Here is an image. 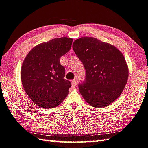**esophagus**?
I'll return each instance as SVG.
<instances>
[{"mask_svg":"<svg viewBox=\"0 0 148 148\" xmlns=\"http://www.w3.org/2000/svg\"><path fill=\"white\" fill-rule=\"evenodd\" d=\"M77 83L76 82V80L74 79V80H73V81L71 82V85H72V87H76V86L77 85Z\"/></svg>","mask_w":148,"mask_h":148,"instance_id":"1","label":"esophagus"}]
</instances>
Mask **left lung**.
Listing matches in <instances>:
<instances>
[{
  "mask_svg": "<svg viewBox=\"0 0 148 148\" xmlns=\"http://www.w3.org/2000/svg\"><path fill=\"white\" fill-rule=\"evenodd\" d=\"M72 48L86 71L79 90L85 100L95 107H106L122 94L129 76L123 53L111 44L91 37L75 40Z\"/></svg>",
  "mask_w": 148,
  "mask_h": 148,
  "instance_id": "1",
  "label": "left lung"
}]
</instances>
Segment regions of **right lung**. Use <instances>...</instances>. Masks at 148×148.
Masks as SVG:
<instances>
[{"mask_svg": "<svg viewBox=\"0 0 148 148\" xmlns=\"http://www.w3.org/2000/svg\"><path fill=\"white\" fill-rule=\"evenodd\" d=\"M72 38L60 37L36 45L29 51L21 67L24 90L37 106L53 108L69 94L71 83L64 79L65 69L60 58L71 48Z\"/></svg>", "mask_w": 148, "mask_h": 148, "instance_id": "1", "label": "right lung"}]
</instances>
